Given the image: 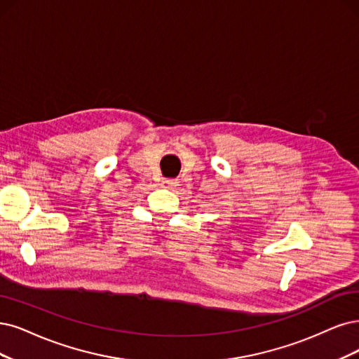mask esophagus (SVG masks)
<instances>
[{"label":"esophagus","instance_id":"34e87169","mask_svg":"<svg viewBox=\"0 0 359 359\" xmlns=\"http://www.w3.org/2000/svg\"><path fill=\"white\" fill-rule=\"evenodd\" d=\"M164 183L167 184V187H170V188H176L177 184H179V180H177V179H168V180H165Z\"/></svg>","mask_w":359,"mask_h":359}]
</instances>
